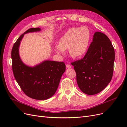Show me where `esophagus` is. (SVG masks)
<instances>
[{
    "instance_id": "34e87169",
    "label": "esophagus",
    "mask_w": 127,
    "mask_h": 127,
    "mask_svg": "<svg viewBox=\"0 0 127 127\" xmlns=\"http://www.w3.org/2000/svg\"><path fill=\"white\" fill-rule=\"evenodd\" d=\"M66 67L67 68H71V66L70 64H66Z\"/></svg>"
}]
</instances>
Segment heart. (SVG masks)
Returning <instances> with one entry per match:
<instances>
[{"label":"heart","instance_id":"1","mask_svg":"<svg viewBox=\"0 0 127 127\" xmlns=\"http://www.w3.org/2000/svg\"><path fill=\"white\" fill-rule=\"evenodd\" d=\"M91 39L90 30L86 26L71 28L62 35L58 45L54 47L58 54L64 55L68 49L69 53L73 58L83 56L87 51Z\"/></svg>","mask_w":127,"mask_h":127}]
</instances>
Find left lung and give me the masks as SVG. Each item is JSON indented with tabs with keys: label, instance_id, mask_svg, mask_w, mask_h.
Wrapping results in <instances>:
<instances>
[{
	"label": "left lung",
	"instance_id": "left-lung-1",
	"mask_svg": "<svg viewBox=\"0 0 127 127\" xmlns=\"http://www.w3.org/2000/svg\"><path fill=\"white\" fill-rule=\"evenodd\" d=\"M114 59V49L109 37L95 32L85 56L71 63L80 90L94 95L104 89L112 79Z\"/></svg>",
	"mask_w": 127,
	"mask_h": 127
}]
</instances>
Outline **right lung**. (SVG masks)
<instances>
[{
	"mask_svg": "<svg viewBox=\"0 0 127 127\" xmlns=\"http://www.w3.org/2000/svg\"><path fill=\"white\" fill-rule=\"evenodd\" d=\"M40 31L39 28H31L22 34L13 45L11 57L14 77L22 90L31 98L45 100L55 94L66 66L63 62L45 60L30 67L22 61L19 47L24 34Z\"/></svg>",
	"mask_w": 127,
	"mask_h": 127,
	"instance_id": "right-lung-1",
	"label": "right lung"
}]
</instances>
